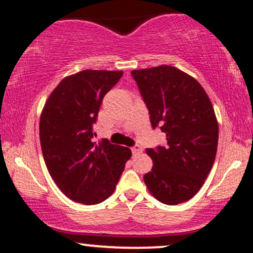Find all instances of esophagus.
I'll use <instances>...</instances> for the list:
<instances>
[{
    "label": "esophagus",
    "instance_id": "esophagus-1",
    "mask_svg": "<svg viewBox=\"0 0 253 253\" xmlns=\"http://www.w3.org/2000/svg\"><path fill=\"white\" fill-rule=\"evenodd\" d=\"M132 152H133V155H134V156L140 155V153L143 152V147L139 146V145H135L134 147H132Z\"/></svg>",
    "mask_w": 253,
    "mask_h": 253
}]
</instances>
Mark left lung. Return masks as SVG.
<instances>
[{
  "label": "left lung",
  "mask_w": 253,
  "mask_h": 253,
  "mask_svg": "<svg viewBox=\"0 0 253 253\" xmlns=\"http://www.w3.org/2000/svg\"><path fill=\"white\" fill-rule=\"evenodd\" d=\"M153 128L161 126L167 146L146 149L153 167L144 182L165 205L190 200L215 161L219 125L207 92L194 77L170 65L133 70Z\"/></svg>",
  "instance_id": "1"
}]
</instances>
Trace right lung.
<instances>
[{
  "instance_id": "right-lung-1",
  "label": "right lung",
  "mask_w": 253,
  "mask_h": 253,
  "mask_svg": "<svg viewBox=\"0 0 253 253\" xmlns=\"http://www.w3.org/2000/svg\"><path fill=\"white\" fill-rule=\"evenodd\" d=\"M123 71L83 70L65 77L48 96L40 115V145L57 187L72 201L97 205L114 193L132 156L128 147L92 141L104 95Z\"/></svg>"
}]
</instances>
